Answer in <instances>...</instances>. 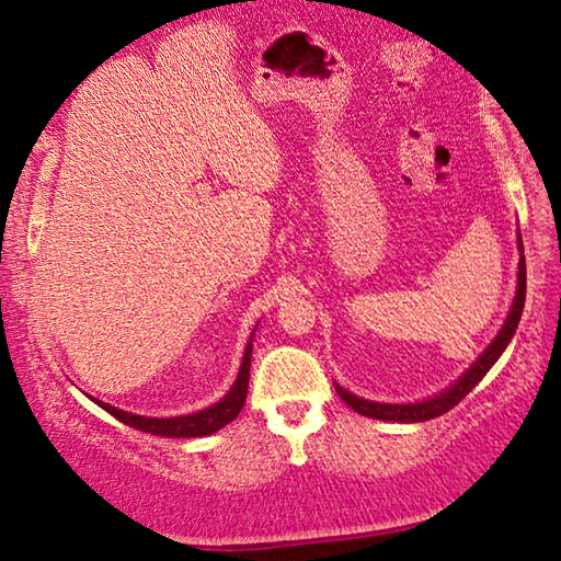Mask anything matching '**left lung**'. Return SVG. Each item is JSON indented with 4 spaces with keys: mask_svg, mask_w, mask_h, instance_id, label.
I'll use <instances>...</instances> for the list:
<instances>
[{
    "mask_svg": "<svg viewBox=\"0 0 561 561\" xmlns=\"http://www.w3.org/2000/svg\"><path fill=\"white\" fill-rule=\"evenodd\" d=\"M517 248L523 252V238H517ZM517 291H515V299H513V307L511 313H507V319L503 323L501 333L495 335L493 343L488 345V348L478 355V360L468 368L461 378H458L451 387H446L444 392L430 397V400H422V402H410V404H387V402H373V400H363V397H355L348 390H343L341 385H335V392L341 394V400L355 410L363 416H373V420H385V422H426V420H434V416H442L454 407L463 400V397L473 390V387L483 380V375L493 368L495 360L501 358L503 351L507 348V343L515 335L517 323H520V316H523V307H525V287H527V279H525V254H520V264H517Z\"/></svg>",
    "mask_w": 561,
    "mask_h": 561,
    "instance_id": "8db88e82",
    "label": "left lung"
}]
</instances>
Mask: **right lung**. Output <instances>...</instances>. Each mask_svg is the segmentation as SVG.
<instances>
[{
	"label": "right lung",
	"mask_w": 561,
	"mask_h": 561,
	"mask_svg": "<svg viewBox=\"0 0 561 561\" xmlns=\"http://www.w3.org/2000/svg\"><path fill=\"white\" fill-rule=\"evenodd\" d=\"M254 335V333H252ZM250 358H252V339L245 348V358H242L238 380L232 382L230 392L222 397L220 402L206 407V410L193 412V414H183V416H139V414H129L122 412L117 407H112L107 402H98L105 412H110L115 420L122 424L135 426L139 432L154 434V436H169V439H191V436H208L216 434L222 426L230 424L236 416L240 414L242 407H245V397H248V382H250Z\"/></svg>",
	"instance_id": "1"
}]
</instances>
